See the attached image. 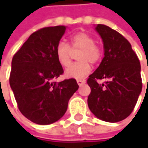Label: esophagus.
<instances>
[{
    "label": "esophagus",
    "mask_w": 148,
    "mask_h": 148,
    "mask_svg": "<svg viewBox=\"0 0 148 148\" xmlns=\"http://www.w3.org/2000/svg\"><path fill=\"white\" fill-rule=\"evenodd\" d=\"M77 83L80 86H82V85H84L86 83V80H84V79H77Z\"/></svg>",
    "instance_id": "1"
}]
</instances>
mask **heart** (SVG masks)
<instances>
[{
  "label": "heart",
  "instance_id": "heart-1",
  "mask_svg": "<svg viewBox=\"0 0 148 148\" xmlns=\"http://www.w3.org/2000/svg\"><path fill=\"white\" fill-rule=\"evenodd\" d=\"M79 51L77 55L79 62L72 64L67 70L66 75L69 78L81 79L91 71V65L97 63L102 56V50L95 44L94 38L84 32L74 34L70 38V47L61 41L56 48V56L59 64L64 68L69 67L72 62L73 52Z\"/></svg>",
  "mask_w": 148,
  "mask_h": 148
}]
</instances>
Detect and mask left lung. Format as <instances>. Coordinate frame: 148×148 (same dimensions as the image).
<instances>
[{
  "instance_id": "1",
  "label": "left lung",
  "mask_w": 148,
  "mask_h": 148,
  "mask_svg": "<svg viewBox=\"0 0 148 148\" xmlns=\"http://www.w3.org/2000/svg\"><path fill=\"white\" fill-rule=\"evenodd\" d=\"M96 31L102 38L103 60L87 79L91 88L87 103L99 119L116 123L133 111L142 89L140 64L130 43L119 32L105 25H98ZM106 81L99 84L98 79Z\"/></svg>"
}]
</instances>
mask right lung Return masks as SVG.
<instances>
[{"label": "right lung", "instance_id": "add662e5", "mask_svg": "<svg viewBox=\"0 0 148 148\" xmlns=\"http://www.w3.org/2000/svg\"><path fill=\"white\" fill-rule=\"evenodd\" d=\"M64 25L49 26L33 32L12 60L10 86L19 111L30 121L47 125L58 121L78 90L75 79L54 81L63 74L56 48L65 33Z\"/></svg>", "mask_w": 148, "mask_h": 148}]
</instances>
